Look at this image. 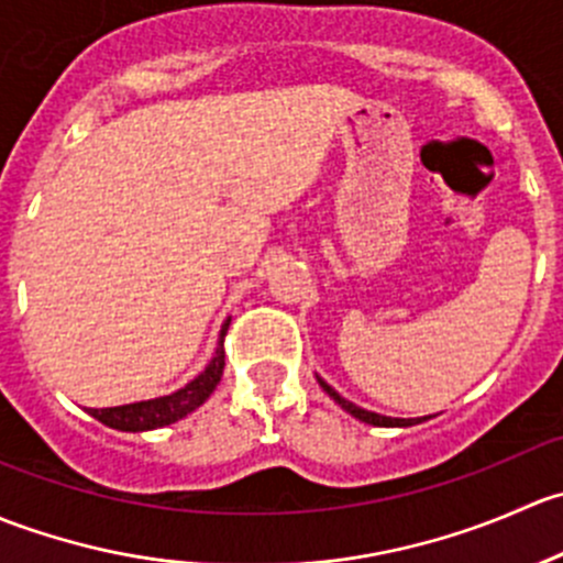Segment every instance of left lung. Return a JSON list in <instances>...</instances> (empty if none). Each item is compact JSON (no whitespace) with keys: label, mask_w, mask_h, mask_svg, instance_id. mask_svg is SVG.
<instances>
[{"label":"left lung","mask_w":563,"mask_h":563,"mask_svg":"<svg viewBox=\"0 0 563 563\" xmlns=\"http://www.w3.org/2000/svg\"><path fill=\"white\" fill-rule=\"evenodd\" d=\"M318 384H321V389L327 391V395L332 397V400L338 402V406L343 408V411H349L351 417H356V419H360V422L376 424V428H411V424H419V422H424V419H430V417H419V419H395V417H382V413H376V411H365V408L354 406V402H351V400H345V397H340L338 391H334L332 387H329L327 382H323V378H318Z\"/></svg>","instance_id":"obj_1"}]
</instances>
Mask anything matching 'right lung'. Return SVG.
Here are the masks:
<instances>
[{
	"mask_svg": "<svg viewBox=\"0 0 563 563\" xmlns=\"http://www.w3.org/2000/svg\"><path fill=\"white\" fill-rule=\"evenodd\" d=\"M231 318H225L223 329H220L218 349H214L212 362L192 378L190 384H185L181 389L172 391L166 397H155V400H141L130 402V406H113V408H89L98 422L108 424L113 430H128V433H141V430H155L163 428V424L179 422L181 417H187L190 411H196L209 395H212L214 387L220 384V376H223L225 367V349L223 340L225 332H229Z\"/></svg>",
	"mask_w": 563,
	"mask_h": 563,
	"instance_id": "add662e5",
	"label": "right lung"
}]
</instances>
